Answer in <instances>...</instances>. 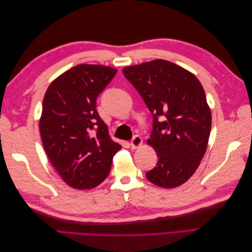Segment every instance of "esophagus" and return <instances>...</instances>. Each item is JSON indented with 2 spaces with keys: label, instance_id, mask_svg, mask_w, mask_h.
<instances>
[{
  "label": "esophagus",
  "instance_id": "obj_1",
  "mask_svg": "<svg viewBox=\"0 0 252 252\" xmlns=\"http://www.w3.org/2000/svg\"><path fill=\"white\" fill-rule=\"evenodd\" d=\"M142 144H143V139L141 138L140 135H134L133 139L130 142V145H131V148L132 149L139 148L140 146H142Z\"/></svg>",
  "mask_w": 252,
  "mask_h": 252
}]
</instances>
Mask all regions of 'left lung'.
Wrapping results in <instances>:
<instances>
[{
	"label": "left lung",
	"instance_id": "obj_1",
	"mask_svg": "<svg viewBox=\"0 0 252 252\" xmlns=\"http://www.w3.org/2000/svg\"><path fill=\"white\" fill-rule=\"evenodd\" d=\"M154 117L148 144L158 161L146 178L174 188L191 178L203 158L211 129V110L193 73L166 60L123 68Z\"/></svg>",
	"mask_w": 252,
	"mask_h": 252
}]
</instances>
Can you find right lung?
Wrapping results in <instances>:
<instances>
[{"mask_svg":"<svg viewBox=\"0 0 252 252\" xmlns=\"http://www.w3.org/2000/svg\"><path fill=\"white\" fill-rule=\"evenodd\" d=\"M117 71L80 64L59 75L45 94L39 125L43 146L56 171L72 188L100 185L122 148L95 109L97 95Z\"/></svg>","mask_w":252,"mask_h":252,"instance_id":"right-lung-1","label":"right lung"}]
</instances>
